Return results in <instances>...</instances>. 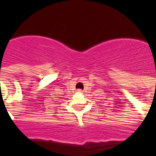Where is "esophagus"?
Instances as JSON below:
<instances>
[{"label": "esophagus", "mask_w": 156, "mask_h": 156, "mask_svg": "<svg viewBox=\"0 0 156 156\" xmlns=\"http://www.w3.org/2000/svg\"><path fill=\"white\" fill-rule=\"evenodd\" d=\"M77 93H82V90H77Z\"/></svg>", "instance_id": "1"}]
</instances>
